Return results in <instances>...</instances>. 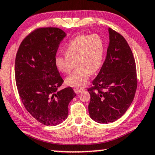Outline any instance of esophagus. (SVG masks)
Wrapping results in <instances>:
<instances>
[{
  "mask_svg": "<svg viewBox=\"0 0 155 155\" xmlns=\"http://www.w3.org/2000/svg\"><path fill=\"white\" fill-rule=\"evenodd\" d=\"M74 91H75L76 94H79L80 92H81L82 91H84V88L76 87L74 88Z\"/></svg>",
  "mask_w": 155,
  "mask_h": 155,
  "instance_id": "esophagus-1",
  "label": "esophagus"
}]
</instances>
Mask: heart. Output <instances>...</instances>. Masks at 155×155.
Returning a JSON list of instances; mask_svg holds the SVG:
<instances>
[{
  "label": "heart",
  "instance_id": "heart-1",
  "mask_svg": "<svg viewBox=\"0 0 155 155\" xmlns=\"http://www.w3.org/2000/svg\"><path fill=\"white\" fill-rule=\"evenodd\" d=\"M64 51L65 55L56 56L55 65L61 73L68 74L76 63V69L66 78V82L68 85L79 87L102 65L104 43L99 35H81L72 39Z\"/></svg>",
  "mask_w": 155,
  "mask_h": 155
}]
</instances>
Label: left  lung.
I'll use <instances>...</instances> for the list:
<instances>
[{
    "label": "left lung",
    "instance_id": "8db88e82",
    "mask_svg": "<svg viewBox=\"0 0 155 155\" xmlns=\"http://www.w3.org/2000/svg\"><path fill=\"white\" fill-rule=\"evenodd\" d=\"M109 33L107 57L88 88L90 117L100 124L120 118L130 107L137 88L136 64L128 43L112 28Z\"/></svg>",
    "mask_w": 155,
    "mask_h": 155
}]
</instances>
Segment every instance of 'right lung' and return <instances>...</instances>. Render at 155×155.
I'll return each mask as SVG.
<instances>
[{
    "label": "right lung",
    "instance_id": "1",
    "mask_svg": "<svg viewBox=\"0 0 155 155\" xmlns=\"http://www.w3.org/2000/svg\"><path fill=\"white\" fill-rule=\"evenodd\" d=\"M66 34L56 27L38 28L23 39L15 62V78L21 100L28 112L46 126L67 118L68 104L76 96L71 87L58 91L64 80L55 58Z\"/></svg>",
    "mask_w": 155,
    "mask_h": 155
}]
</instances>
